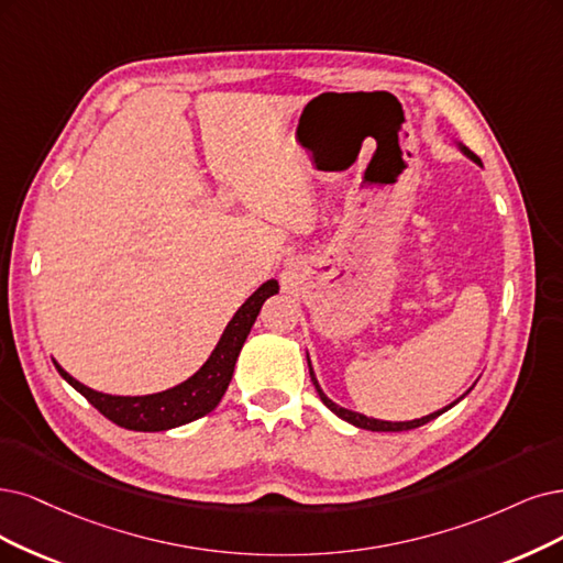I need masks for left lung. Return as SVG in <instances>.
Masks as SVG:
<instances>
[{
	"label": "left lung",
	"mask_w": 563,
	"mask_h": 563,
	"mask_svg": "<svg viewBox=\"0 0 563 563\" xmlns=\"http://www.w3.org/2000/svg\"><path fill=\"white\" fill-rule=\"evenodd\" d=\"M454 145L456 148L462 151V155L464 157H468L471 162H475L477 166H481L483 169V162H481V157H477L475 153H471L466 145L460 141V139H454ZM306 360H308V371H310V380H313V385H316V389H318V394H320V399H322V404L334 412V415H339L341 420H345L347 424H352V427H357V429H366V431H408V429H418V427H422V424H427V422H431V420H435L439 418V415H443L445 410H450L452 406H456L460 404L466 394L473 389H466L460 399L456 401H452V404H448L445 408H441V410H435V412H429V415H424V418H418V420H406V422H389V420H376V418H366V415H362V412H355V410H350V408H343V406H339V404H334L331 401L327 394H324V389L320 387V383H318V378H316V371H313V364H310V355H308V350H306Z\"/></svg>",
	"instance_id": "obj_1"
}]
</instances>
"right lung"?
Instances as JSON below:
<instances>
[{"instance_id": "1", "label": "right lung", "mask_w": 563, "mask_h": 563, "mask_svg": "<svg viewBox=\"0 0 563 563\" xmlns=\"http://www.w3.org/2000/svg\"><path fill=\"white\" fill-rule=\"evenodd\" d=\"M278 280L271 278L262 283L253 295H250L234 318L227 322L218 345L211 355L201 364L197 373L190 378L155 394H143V397H120V394L97 391L88 385L78 383L74 376L62 368L55 360V368L62 378H65L78 394H82L103 418H109L113 424L124 427L130 431H166L176 429L187 422H195L203 415L211 412L224 391L232 383L234 366L239 360V352L253 329L260 310L268 297L278 295Z\"/></svg>"}]
</instances>
